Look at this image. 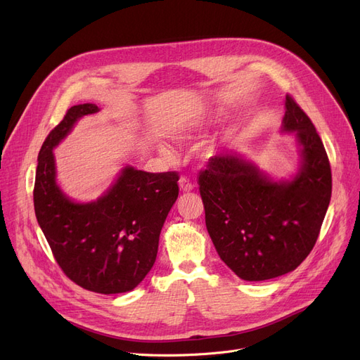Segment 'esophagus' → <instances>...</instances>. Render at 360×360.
I'll return each instance as SVG.
<instances>
[{"label":"esophagus","mask_w":360,"mask_h":360,"mask_svg":"<svg viewBox=\"0 0 360 360\" xmlns=\"http://www.w3.org/2000/svg\"><path fill=\"white\" fill-rule=\"evenodd\" d=\"M179 186H180V191L181 192H192L193 191V183L187 177H184V176L180 177Z\"/></svg>","instance_id":"obj_1"}]
</instances>
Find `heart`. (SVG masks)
I'll return each mask as SVG.
<instances>
[{"label":"heart","mask_w":360,"mask_h":360,"mask_svg":"<svg viewBox=\"0 0 360 360\" xmlns=\"http://www.w3.org/2000/svg\"><path fill=\"white\" fill-rule=\"evenodd\" d=\"M187 138H189V134H187L186 131H181L180 134H177V139H187ZM162 150H164L165 155H171V152L168 149H162Z\"/></svg>","instance_id":"obj_1"}]
</instances>
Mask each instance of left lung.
<instances>
[{"label": "left lung", "mask_w": 360, "mask_h": 360, "mask_svg": "<svg viewBox=\"0 0 360 360\" xmlns=\"http://www.w3.org/2000/svg\"><path fill=\"white\" fill-rule=\"evenodd\" d=\"M283 131H296L302 164L290 181H272L236 153H218L199 171L205 222L219 258L246 281L296 269L314 249L331 199V167L311 118L285 95Z\"/></svg>", "instance_id": "left-lung-1"}]
</instances>
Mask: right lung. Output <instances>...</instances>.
Instances as JSON below:
<instances>
[{"label": "right lung", "instance_id": "1", "mask_svg": "<svg viewBox=\"0 0 360 360\" xmlns=\"http://www.w3.org/2000/svg\"><path fill=\"white\" fill-rule=\"evenodd\" d=\"M95 104L67 110L39 150L33 205L54 258L77 285L101 295L126 293L155 264L164 221L179 196V173L126 167L111 189L91 203H75L56 183L53 149Z\"/></svg>", "mask_w": 360, "mask_h": 360}]
</instances>
